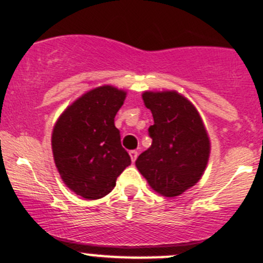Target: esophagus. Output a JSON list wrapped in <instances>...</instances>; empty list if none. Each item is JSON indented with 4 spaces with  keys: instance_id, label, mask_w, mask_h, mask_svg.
<instances>
[{
    "instance_id": "1",
    "label": "esophagus",
    "mask_w": 263,
    "mask_h": 263,
    "mask_svg": "<svg viewBox=\"0 0 263 263\" xmlns=\"http://www.w3.org/2000/svg\"><path fill=\"white\" fill-rule=\"evenodd\" d=\"M129 156H131L132 163H135V161H136V159H137V156H139V153H137L136 150H131V151H129Z\"/></svg>"
}]
</instances>
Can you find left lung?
<instances>
[{
  "mask_svg": "<svg viewBox=\"0 0 263 263\" xmlns=\"http://www.w3.org/2000/svg\"><path fill=\"white\" fill-rule=\"evenodd\" d=\"M142 100L153 113V144L140 154L136 166L155 192L177 197L202 177L210 137L195 105L176 90L145 91Z\"/></svg>",
  "mask_w": 263,
  "mask_h": 263,
  "instance_id": "left-lung-1",
  "label": "left lung"
}]
</instances>
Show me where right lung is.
Masks as SVG:
<instances>
[{"mask_svg":"<svg viewBox=\"0 0 263 263\" xmlns=\"http://www.w3.org/2000/svg\"><path fill=\"white\" fill-rule=\"evenodd\" d=\"M126 95L112 85L94 87L68 105L53 127L52 151L58 173L82 198L104 197L131 164L115 126Z\"/></svg>","mask_w":263,"mask_h":263,"instance_id":"add662e5","label":"right lung"}]
</instances>
